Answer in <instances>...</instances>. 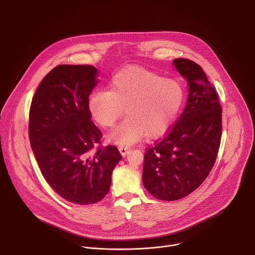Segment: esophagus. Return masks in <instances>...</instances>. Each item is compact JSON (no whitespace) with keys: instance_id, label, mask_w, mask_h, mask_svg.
<instances>
[{"instance_id":"34e87169","label":"esophagus","mask_w":255,"mask_h":255,"mask_svg":"<svg viewBox=\"0 0 255 255\" xmlns=\"http://www.w3.org/2000/svg\"><path fill=\"white\" fill-rule=\"evenodd\" d=\"M130 149H131V148L128 147V146H120V147H119V151H120V153H121L123 156H125V155L128 153V151H129Z\"/></svg>"}]
</instances>
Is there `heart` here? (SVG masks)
Returning a JSON list of instances; mask_svg holds the SVG:
<instances>
[{
  "label": "heart",
  "mask_w": 255,
  "mask_h": 255,
  "mask_svg": "<svg viewBox=\"0 0 255 255\" xmlns=\"http://www.w3.org/2000/svg\"><path fill=\"white\" fill-rule=\"evenodd\" d=\"M185 100V90L176 80L164 79L152 70L130 66L112 78L109 91L95 92L89 100L94 120L103 128H113L127 117L108 139L130 145L145 135L158 137L174 124Z\"/></svg>",
  "instance_id": "obj_1"
}]
</instances>
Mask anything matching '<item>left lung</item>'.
Returning a JSON list of instances; mask_svg holds the SVG:
<instances>
[{"label": "left lung", "mask_w": 255, "mask_h": 255, "mask_svg": "<svg viewBox=\"0 0 255 255\" xmlns=\"http://www.w3.org/2000/svg\"><path fill=\"white\" fill-rule=\"evenodd\" d=\"M173 64L189 84L188 102L174 125L145 151L142 174L149 194L163 201L185 198L203 184L222 136L219 96L203 68L187 58Z\"/></svg>", "instance_id": "1"}]
</instances>
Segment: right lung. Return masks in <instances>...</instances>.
Segmentation results:
<instances>
[{
  "instance_id": "right-lung-1",
  "label": "right lung",
  "mask_w": 255,
  "mask_h": 255,
  "mask_svg": "<svg viewBox=\"0 0 255 255\" xmlns=\"http://www.w3.org/2000/svg\"><path fill=\"white\" fill-rule=\"evenodd\" d=\"M93 65L60 64L36 90L29 111V139L48 185L78 205L101 201L122 158L114 145L103 146L91 120L89 97L97 84Z\"/></svg>"
}]
</instances>
